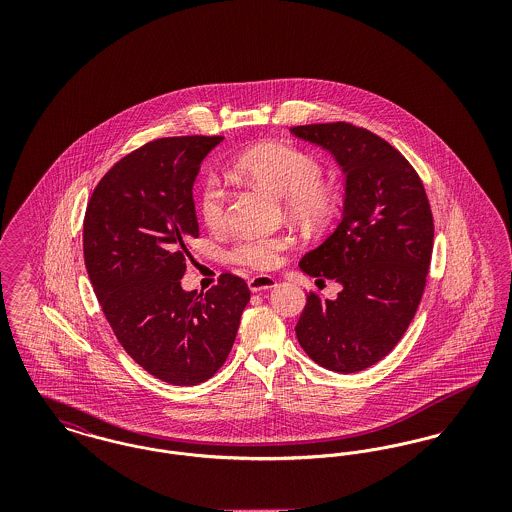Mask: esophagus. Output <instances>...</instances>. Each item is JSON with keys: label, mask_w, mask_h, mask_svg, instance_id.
I'll list each match as a JSON object with an SVG mask.
<instances>
[{"label": "esophagus", "mask_w": 512, "mask_h": 512, "mask_svg": "<svg viewBox=\"0 0 512 512\" xmlns=\"http://www.w3.org/2000/svg\"><path fill=\"white\" fill-rule=\"evenodd\" d=\"M247 284H249V290H251V292H263V290L274 288V286H276V280H274L272 276H268V274H259V276L249 278Z\"/></svg>", "instance_id": "esophagus-1"}]
</instances>
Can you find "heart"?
<instances>
[{
    "label": "heart",
    "mask_w": 512,
    "mask_h": 512,
    "mask_svg": "<svg viewBox=\"0 0 512 512\" xmlns=\"http://www.w3.org/2000/svg\"><path fill=\"white\" fill-rule=\"evenodd\" d=\"M232 169L259 184L276 197H282L284 211L293 219L320 222L334 207L332 188L320 180L322 165L317 157L286 144L267 142L249 147L232 161ZM197 211L209 228L226 222V192L219 180L207 176L197 190ZM286 234L240 236L230 247V259L253 270H272L292 247Z\"/></svg>",
    "instance_id": "heart-1"
}]
</instances>
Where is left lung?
<instances>
[{
	"label": "left lung",
	"mask_w": 512,
	"mask_h": 512,
	"mask_svg": "<svg viewBox=\"0 0 512 512\" xmlns=\"http://www.w3.org/2000/svg\"><path fill=\"white\" fill-rule=\"evenodd\" d=\"M292 132L328 149L345 172L338 228L299 263L343 290L334 301L307 292L295 334L317 365L359 372L390 353L418 309L434 247L430 201L413 165L363 126L324 122Z\"/></svg>",
	"instance_id": "8db88e82"
}]
</instances>
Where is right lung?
I'll use <instances>...</instances> for the list:
<instances>
[{
    "instance_id": "obj_1",
    "label": "right lung",
    "mask_w": 512,
    "mask_h": 512,
    "mask_svg": "<svg viewBox=\"0 0 512 512\" xmlns=\"http://www.w3.org/2000/svg\"><path fill=\"white\" fill-rule=\"evenodd\" d=\"M222 136H174L124 155L101 178L84 215V263L124 351L151 376L197 386L224 365L249 288L222 272L207 293L180 278L199 236L195 176Z\"/></svg>"
}]
</instances>
